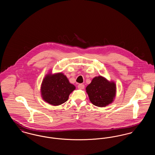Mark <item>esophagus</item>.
<instances>
[{"instance_id": "1", "label": "esophagus", "mask_w": 155, "mask_h": 155, "mask_svg": "<svg viewBox=\"0 0 155 155\" xmlns=\"http://www.w3.org/2000/svg\"><path fill=\"white\" fill-rule=\"evenodd\" d=\"M84 88H85V86H84V84H80L78 85V88L80 89H83Z\"/></svg>"}]
</instances>
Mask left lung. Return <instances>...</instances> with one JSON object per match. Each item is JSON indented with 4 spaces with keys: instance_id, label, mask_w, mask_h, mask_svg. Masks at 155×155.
<instances>
[{
    "instance_id": "8db88e82",
    "label": "left lung",
    "mask_w": 155,
    "mask_h": 155,
    "mask_svg": "<svg viewBox=\"0 0 155 155\" xmlns=\"http://www.w3.org/2000/svg\"><path fill=\"white\" fill-rule=\"evenodd\" d=\"M91 102L97 107H106L114 101L116 95V85L102 76L95 77L86 87Z\"/></svg>"
}]
</instances>
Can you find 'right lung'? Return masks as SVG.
I'll return each mask as SVG.
<instances>
[{
  "mask_svg": "<svg viewBox=\"0 0 155 155\" xmlns=\"http://www.w3.org/2000/svg\"><path fill=\"white\" fill-rule=\"evenodd\" d=\"M75 89V87L63 73L52 74L50 72L43 79L41 92L45 102L53 106H59L66 102Z\"/></svg>",
  "mask_w": 155,
  "mask_h": 155,
  "instance_id": "1",
  "label": "right lung"
}]
</instances>
